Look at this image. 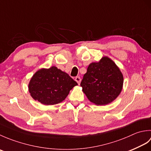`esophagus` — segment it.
Wrapping results in <instances>:
<instances>
[{
    "label": "esophagus",
    "mask_w": 151,
    "mask_h": 151,
    "mask_svg": "<svg viewBox=\"0 0 151 151\" xmlns=\"http://www.w3.org/2000/svg\"><path fill=\"white\" fill-rule=\"evenodd\" d=\"M75 81L78 83V84H79L80 83H81V77H80V76H76L75 77Z\"/></svg>",
    "instance_id": "1"
}]
</instances>
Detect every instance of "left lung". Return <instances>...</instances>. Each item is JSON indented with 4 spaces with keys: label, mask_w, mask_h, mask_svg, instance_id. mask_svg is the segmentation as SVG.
<instances>
[{
    "label": "left lung",
    "mask_w": 151,
    "mask_h": 151,
    "mask_svg": "<svg viewBox=\"0 0 151 151\" xmlns=\"http://www.w3.org/2000/svg\"><path fill=\"white\" fill-rule=\"evenodd\" d=\"M123 76L107 56L89 65L81 86L86 97L96 105H106L116 99L123 88Z\"/></svg>",
    "instance_id": "obj_1"
}]
</instances>
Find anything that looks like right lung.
Here are the masks:
<instances>
[{
    "label": "right lung",
    "instance_id": "add662e5",
    "mask_svg": "<svg viewBox=\"0 0 151 151\" xmlns=\"http://www.w3.org/2000/svg\"><path fill=\"white\" fill-rule=\"evenodd\" d=\"M77 85L68 74L52 66L38 70L30 80L28 90L35 101L53 105L65 100L70 89Z\"/></svg>",
    "mask_w": 151,
    "mask_h": 151
}]
</instances>
